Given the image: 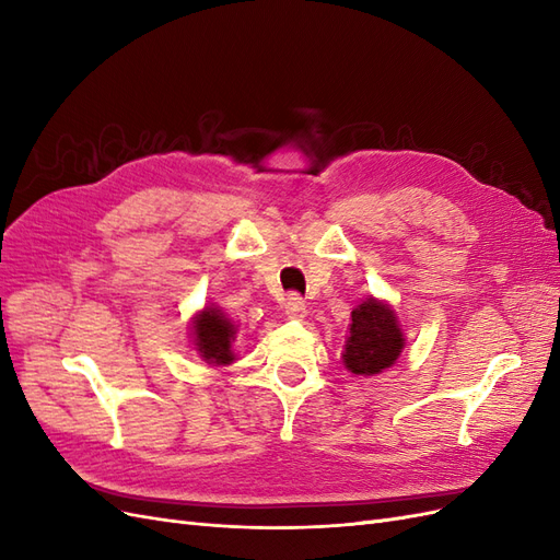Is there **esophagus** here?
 Instances as JSON below:
<instances>
[{
	"mask_svg": "<svg viewBox=\"0 0 560 560\" xmlns=\"http://www.w3.org/2000/svg\"><path fill=\"white\" fill-rule=\"evenodd\" d=\"M284 311H287V315L294 317V319L306 317V301H303L296 294H292L290 299H287V303H284Z\"/></svg>",
	"mask_w": 560,
	"mask_h": 560,
	"instance_id": "esophagus-1",
	"label": "esophagus"
}]
</instances>
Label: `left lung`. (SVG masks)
<instances>
[{"mask_svg": "<svg viewBox=\"0 0 560 560\" xmlns=\"http://www.w3.org/2000/svg\"><path fill=\"white\" fill-rule=\"evenodd\" d=\"M406 346L404 327L387 301L366 296L350 313L343 366L354 376H376L393 366Z\"/></svg>", "mask_w": 560, "mask_h": 560, "instance_id": "obj_1", "label": "left lung"}]
</instances>
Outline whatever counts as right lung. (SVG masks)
I'll return each instance as SVG.
<instances>
[{"instance_id":"add662e5","label":"right lung","mask_w":560,"mask_h":560,"mask_svg":"<svg viewBox=\"0 0 560 560\" xmlns=\"http://www.w3.org/2000/svg\"><path fill=\"white\" fill-rule=\"evenodd\" d=\"M235 334H238V325L214 303H208L191 317V346L200 360L212 366H229L235 362Z\"/></svg>"}]
</instances>
